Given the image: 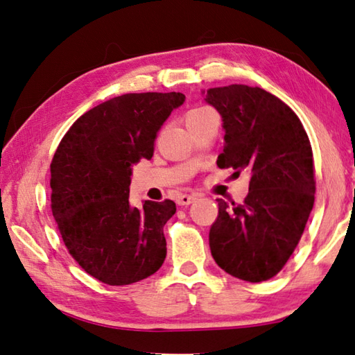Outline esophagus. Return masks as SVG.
<instances>
[{"label":"esophagus","mask_w":355,"mask_h":355,"mask_svg":"<svg viewBox=\"0 0 355 355\" xmlns=\"http://www.w3.org/2000/svg\"><path fill=\"white\" fill-rule=\"evenodd\" d=\"M197 197L196 196H192V194H182L178 198H177V203L180 205V206H188V205H191L192 202H194Z\"/></svg>","instance_id":"esophagus-1"}]
</instances>
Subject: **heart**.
Returning a JSON list of instances; mask_svg holds the SVG:
<instances>
[{
    "label": "heart",
    "mask_w": 355,
    "mask_h": 355,
    "mask_svg": "<svg viewBox=\"0 0 355 355\" xmlns=\"http://www.w3.org/2000/svg\"><path fill=\"white\" fill-rule=\"evenodd\" d=\"M209 112H212V110H211V108H208V107H196V108H192V110H189L188 113H186V124H188V122H191V121L200 118V116L209 113Z\"/></svg>",
    "instance_id": "obj_1"
}]
</instances>
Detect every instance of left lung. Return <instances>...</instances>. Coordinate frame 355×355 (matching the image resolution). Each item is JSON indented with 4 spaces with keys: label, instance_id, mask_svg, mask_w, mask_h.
Returning a JSON list of instances; mask_svg holds the SVG:
<instances>
[{
    "label": "left lung",
    "instance_id": "left-lung-1",
    "mask_svg": "<svg viewBox=\"0 0 355 355\" xmlns=\"http://www.w3.org/2000/svg\"><path fill=\"white\" fill-rule=\"evenodd\" d=\"M206 102L222 114L225 128L217 166L250 173L242 203L217 198L211 254L234 278L272 279L293 254L313 208L311 141L292 108L259 87L209 88Z\"/></svg>",
    "mask_w": 355,
    "mask_h": 355
}]
</instances>
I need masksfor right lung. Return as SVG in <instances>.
<instances>
[{
    "mask_svg": "<svg viewBox=\"0 0 355 355\" xmlns=\"http://www.w3.org/2000/svg\"><path fill=\"white\" fill-rule=\"evenodd\" d=\"M182 93H128L83 113L51 161V209L74 261L108 286L146 279L163 266L172 200L132 208V166L150 159Z\"/></svg>",
    "mask_w": 355,
    "mask_h": 355,
    "instance_id": "obj_1",
    "label": "right lung"
}]
</instances>
